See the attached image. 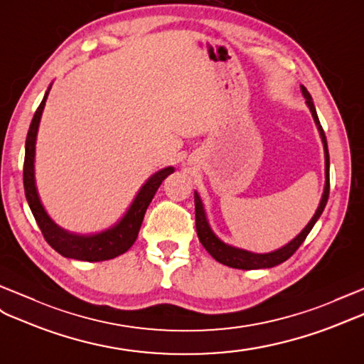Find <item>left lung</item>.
<instances>
[{
	"mask_svg": "<svg viewBox=\"0 0 364 364\" xmlns=\"http://www.w3.org/2000/svg\"><path fill=\"white\" fill-rule=\"evenodd\" d=\"M301 91H303L306 103L309 106L310 112H312V117L316 123L318 131H320L323 146H324L326 185H324V193H323V198L320 200V205H318L314 218L310 219V223L304 227L303 232H301L295 239H291L289 244H286L284 247H281V249L270 252V253H252V252H247V250H242V249H236V247H232V245L223 242L215 233H213V230L210 228V224H208L207 215H205V210H203V203L199 198V194L194 191V211H196V232H198V236H199V241L203 247H205V250L213 256V258H215L220 264L228 265V267L242 269V270L270 269V267H274V265L287 261L290 256L299 249V245L304 242V239L310 233V230L314 228L316 220L320 219L321 213H323L326 203H327V199H329V188H331V182H329V149H327L326 134L323 131L320 119H318V114H316V109H315V105L312 102V97H310L309 91L306 90L304 86H301Z\"/></svg>",
	"mask_w": 364,
	"mask_h": 364,
	"instance_id": "left-lung-1",
	"label": "left lung"
}]
</instances>
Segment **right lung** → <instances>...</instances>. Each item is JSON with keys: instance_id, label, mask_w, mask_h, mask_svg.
I'll return each mask as SVG.
<instances>
[{"instance_id": "right-lung-1", "label": "right lung", "mask_w": 364, "mask_h": 364, "mask_svg": "<svg viewBox=\"0 0 364 364\" xmlns=\"http://www.w3.org/2000/svg\"><path fill=\"white\" fill-rule=\"evenodd\" d=\"M50 86L48 87L46 94H44L40 106L33 114V119L31 122V127L28 131V137H26V154H24V168H23V181H24V193L26 199L31 207L32 215L37 220V224L41 230V233L46 239V242L58 252L65 258H73L78 261H87V262H99L112 259L115 256H120L131 249V245L136 242L139 230L144 220L145 211L153 200L157 188L161 183L166 179L168 176L174 173L173 166H166L164 170L157 171L144 183V187L137 193L136 199L132 200L131 207L128 208L127 215L123 216L114 227L105 230V232L95 233V235H74L69 233L66 230L58 227L54 220L49 218V215L44 210L43 203L40 200L37 185H35V171H33V162H35V141H37V132L40 127L41 114L46 105V99L49 95Z\"/></svg>"}]
</instances>
